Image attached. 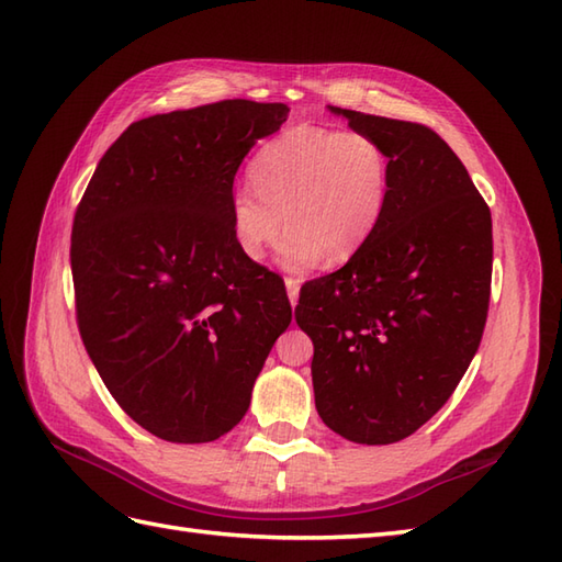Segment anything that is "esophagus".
I'll return each mask as SVG.
<instances>
[{"instance_id":"34e87169","label":"esophagus","mask_w":562,"mask_h":562,"mask_svg":"<svg viewBox=\"0 0 562 562\" xmlns=\"http://www.w3.org/2000/svg\"><path fill=\"white\" fill-rule=\"evenodd\" d=\"M300 284H302L300 278H284V288H288V296H290L292 306L300 302Z\"/></svg>"}]
</instances>
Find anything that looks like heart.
I'll return each mask as SVG.
<instances>
[{"instance_id":"obj_1","label":"heart","mask_w":562,"mask_h":562,"mask_svg":"<svg viewBox=\"0 0 562 562\" xmlns=\"http://www.w3.org/2000/svg\"><path fill=\"white\" fill-rule=\"evenodd\" d=\"M248 173L254 188L229 198L234 244L248 260L266 256L284 224L282 266L304 270L324 254L330 262L350 260L389 207L391 157L364 130L288 127L256 151Z\"/></svg>"}]
</instances>
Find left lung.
I'll use <instances>...</instances> for the list:
<instances>
[{
    "label": "left lung",
    "instance_id": "obj_1",
    "mask_svg": "<svg viewBox=\"0 0 562 562\" xmlns=\"http://www.w3.org/2000/svg\"><path fill=\"white\" fill-rule=\"evenodd\" d=\"M391 157L374 236L336 272L306 282L296 324L314 342L316 411L357 445L420 429L479 350L493 280L491 207L435 130L348 109Z\"/></svg>",
    "mask_w": 562,
    "mask_h": 562
}]
</instances>
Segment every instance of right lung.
Instances as JSON below:
<instances>
[{"label":"right lung","instance_id":"add662e5","mask_svg":"<svg viewBox=\"0 0 562 562\" xmlns=\"http://www.w3.org/2000/svg\"><path fill=\"white\" fill-rule=\"evenodd\" d=\"M288 113L229 99L142 117L77 205L79 336L117 405L159 439L202 445L238 425L292 321L288 292L229 226L238 166Z\"/></svg>","mask_w":562,"mask_h":562}]
</instances>
